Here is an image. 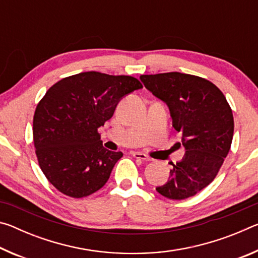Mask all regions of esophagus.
I'll list each match as a JSON object with an SVG mask.
<instances>
[{"label": "esophagus", "mask_w": 258, "mask_h": 258, "mask_svg": "<svg viewBox=\"0 0 258 258\" xmlns=\"http://www.w3.org/2000/svg\"><path fill=\"white\" fill-rule=\"evenodd\" d=\"M132 156L134 157V158L141 159V160H146V161H149L151 159L149 156H147L146 154H142V152H139V151H133L132 152Z\"/></svg>", "instance_id": "esophagus-1"}]
</instances>
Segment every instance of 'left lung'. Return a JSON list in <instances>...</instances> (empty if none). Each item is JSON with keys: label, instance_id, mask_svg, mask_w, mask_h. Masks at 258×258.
Returning <instances> with one entry per match:
<instances>
[{"label": "left lung", "instance_id": "1", "mask_svg": "<svg viewBox=\"0 0 258 258\" xmlns=\"http://www.w3.org/2000/svg\"><path fill=\"white\" fill-rule=\"evenodd\" d=\"M148 91L167 104L173 127L182 138L184 157L172 164L168 181L157 186L174 200L192 197L211 183L228 156L233 115L224 94L205 78L177 72L141 75Z\"/></svg>", "mask_w": 258, "mask_h": 258}]
</instances>
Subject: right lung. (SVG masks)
I'll list each match as a JSON object with an SVG mask.
<instances>
[{"label": "right lung", "instance_id": "1", "mask_svg": "<svg viewBox=\"0 0 258 258\" xmlns=\"http://www.w3.org/2000/svg\"><path fill=\"white\" fill-rule=\"evenodd\" d=\"M140 89L132 76L85 72L47 90L35 110L33 138L40 167L55 189L83 198L106 184L123 152L106 149L98 128L125 95Z\"/></svg>", "mask_w": 258, "mask_h": 258}]
</instances>
